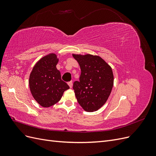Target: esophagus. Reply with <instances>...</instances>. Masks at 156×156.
Wrapping results in <instances>:
<instances>
[{
	"instance_id": "obj_1",
	"label": "esophagus",
	"mask_w": 156,
	"mask_h": 156,
	"mask_svg": "<svg viewBox=\"0 0 156 156\" xmlns=\"http://www.w3.org/2000/svg\"><path fill=\"white\" fill-rule=\"evenodd\" d=\"M68 84L69 85V88H72V87H73V82H72V81H69V82H68Z\"/></svg>"
}]
</instances>
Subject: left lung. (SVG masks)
<instances>
[{
    "mask_svg": "<svg viewBox=\"0 0 156 156\" xmlns=\"http://www.w3.org/2000/svg\"><path fill=\"white\" fill-rule=\"evenodd\" d=\"M72 55L81 70L79 81H75L73 87L77 101L85 111H96L111 94L114 84L112 68L100 56Z\"/></svg>",
    "mask_w": 156,
    "mask_h": 156,
    "instance_id": "obj_1",
    "label": "left lung"
}]
</instances>
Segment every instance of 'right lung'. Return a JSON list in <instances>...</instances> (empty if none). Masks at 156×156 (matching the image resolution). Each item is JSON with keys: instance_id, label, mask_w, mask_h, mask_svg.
<instances>
[{"instance_id": "obj_1", "label": "right lung", "mask_w": 156, "mask_h": 156, "mask_svg": "<svg viewBox=\"0 0 156 156\" xmlns=\"http://www.w3.org/2000/svg\"><path fill=\"white\" fill-rule=\"evenodd\" d=\"M58 58L51 53L40 58L32 68L29 76V87L37 103L43 107H49L60 101L65 90L69 87L61 79L56 68Z\"/></svg>"}]
</instances>
